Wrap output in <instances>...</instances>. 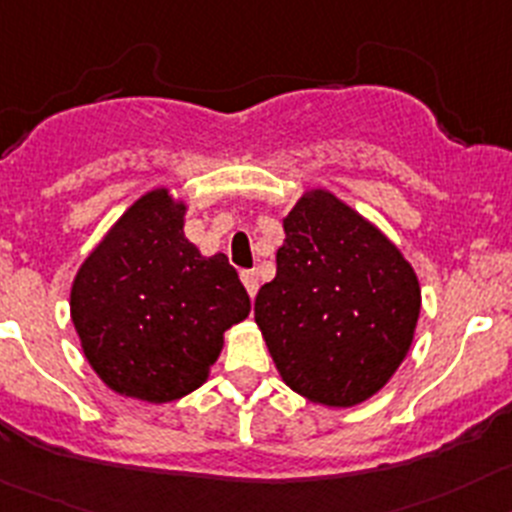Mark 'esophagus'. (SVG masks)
Returning <instances> with one entry per match:
<instances>
[{
  "label": "esophagus",
  "mask_w": 512,
  "mask_h": 512,
  "mask_svg": "<svg viewBox=\"0 0 512 512\" xmlns=\"http://www.w3.org/2000/svg\"><path fill=\"white\" fill-rule=\"evenodd\" d=\"M241 281H243V287H246L248 297H256V292H259V279H256V271L246 269L241 271Z\"/></svg>",
  "instance_id": "obj_1"
}]
</instances>
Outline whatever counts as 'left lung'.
Masks as SVG:
<instances>
[{
	"label": "left lung",
	"instance_id": "obj_1",
	"mask_svg": "<svg viewBox=\"0 0 512 512\" xmlns=\"http://www.w3.org/2000/svg\"><path fill=\"white\" fill-rule=\"evenodd\" d=\"M284 233L276 276L256 294V325L292 391L355 406L409 353L419 279L375 225L327 190L307 192Z\"/></svg>",
	"mask_w": 512,
	"mask_h": 512
}]
</instances>
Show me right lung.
I'll return each mask as SVG.
<instances>
[{"label":"right lung","mask_w":512,"mask_h":512,"mask_svg":"<svg viewBox=\"0 0 512 512\" xmlns=\"http://www.w3.org/2000/svg\"><path fill=\"white\" fill-rule=\"evenodd\" d=\"M167 190L131 205L86 259L70 292L83 353L121 396L167 403L208 378L223 332L251 299L223 253L200 256Z\"/></svg>","instance_id":"obj_1"}]
</instances>
